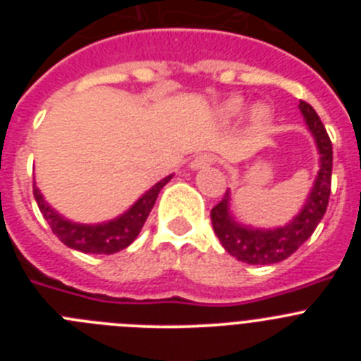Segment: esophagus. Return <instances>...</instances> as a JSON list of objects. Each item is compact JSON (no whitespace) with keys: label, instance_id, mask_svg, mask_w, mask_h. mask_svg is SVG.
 I'll return each instance as SVG.
<instances>
[{"label":"esophagus","instance_id":"34e87169","mask_svg":"<svg viewBox=\"0 0 361 361\" xmlns=\"http://www.w3.org/2000/svg\"><path fill=\"white\" fill-rule=\"evenodd\" d=\"M215 162V157L209 155V153H202V155H197L193 161H191V170H204V168H209V166Z\"/></svg>","mask_w":361,"mask_h":361}]
</instances>
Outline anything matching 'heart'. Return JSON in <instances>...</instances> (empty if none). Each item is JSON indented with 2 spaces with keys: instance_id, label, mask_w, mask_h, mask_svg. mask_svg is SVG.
I'll use <instances>...</instances> for the list:
<instances>
[{
  "instance_id": "heart-1",
  "label": "heart",
  "mask_w": 361,
  "mask_h": 361,
  "mask_svg": "<svg viewBox=\"0 0 361 361\" xmlns=\"http://www.w3.org/2000/svg\"><path fill=\"white\" fill-rule=\"evenodd\" d=\"M245 111V103L242 101L240 97H233V99H228L226 103L220 104L219 108V116L222 121H235L238 119V117L242 116ZM267 117H269V110H267L266 106H262V104H258V106L253 108V119L258 121V123H262V121H266Z\"/></svg>"
}]
</instances>
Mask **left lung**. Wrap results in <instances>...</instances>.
<instances>
[{
    "label": "left lung",
    "instance_id": "obj_1",
    "mask_svg": "<svg viewBox=\"0 0 361 361\" xmlns=\"http://www.w3.org/2000/svg\"><path fill=\"white\" fill-rule=\"evenodd\" d=\"M298 108L320 155L318 159L320 170L302 209L286 226L255 228V226L242 224L235 219L231 213V191L229 190L226 191L224 199L212 209L213 231L219 237L222 247L240 262L251 264V266H266V264L282 262L291 257L317 229L329 204L333 145L314 108L305 101H300Z\"/></svg>",
    "mask_w": 361,
    "mask_h": 361
}]
</instances>
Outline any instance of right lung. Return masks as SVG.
<instances>
[{
  "label": "right lung",
  "mask_w": 361,
  "mask_h": 361,
  "mask_svg": "<svg viewBox=\"0 0 361 361\" xmlns=\"http://www.w3.org/2000/svg\"><path fill=\"white\" fill-rule=\"evenodd\" d=\"M171 177L173 175H168L162 180H159L155 186L149 188L145 195L139 197L119 216L106 220V222H99V224H81V222H73V220L63 216L61 213H57L44 200L43 193H41L36 184H34V199H36L44 220L52 228L54 235L63 244L75 251H81V253L111 255L128 247L135 240L137 235L141 233L142 226H145L146 219H148L149 212H152L153 204L157 200L159 191L170 183Z\"/></svg>",
  "instance_id": "right-lung-1"
}]
</instances>
